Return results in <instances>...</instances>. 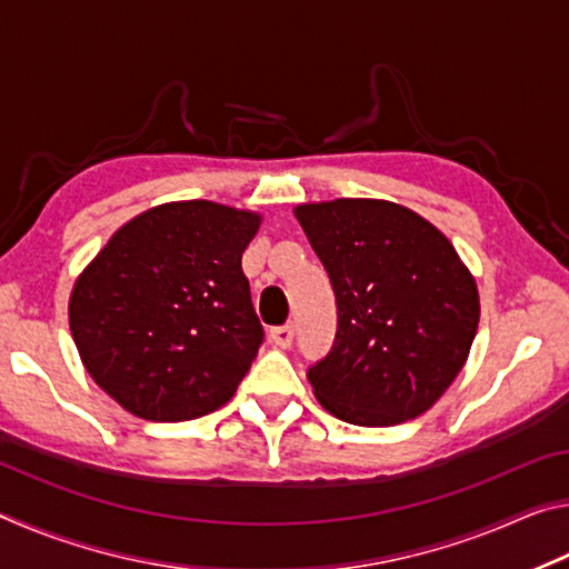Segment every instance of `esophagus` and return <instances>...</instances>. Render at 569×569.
I'll use <instances>...</instances> for the list:
<instances>
[{"instance_id":"1","label":"esophagus","mask_w":569,"mask_h":569,"mask_svg":"<svg viewBox=\"0 0 569 569\" xmlns=\"http://www.w3.org/2000/svg\"><path fill=\"white\" fill-rule=\"evenodd\" d=\"M268 339H271V343L278 346V349H288L293 341V326L291 323L276 326V329H271V333H268Z\"/></svg>"}]
</instances>
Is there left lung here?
<instances>
[{
	"mask_svg": "<svg viewBox=\"0 0 569 569\" xmlns=\"http://www.w3.org/2000/svg\"><path fill=\"white\" fill-rule=\"evenodd\" d=\"M331 276L339 329L308 369L313 397L356 427H393L439 401L467 363L479 291L451 240L391 200L293 208Z\"/></svg>",
	"mask_w": 569,
	"mask_h": 569,
	"instance_id": "left-lung-1",
	"label": "left lung"
}]
</instances>
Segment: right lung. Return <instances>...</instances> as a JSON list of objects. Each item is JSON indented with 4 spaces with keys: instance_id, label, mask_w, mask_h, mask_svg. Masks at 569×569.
Wrapping results in <instances>:
<instances>
[{
    "instance_id": "right-lung-1",
    "label": "right lung",
    "mask_w": 569,
    "mask_h": 569,
    "mask_svg": "<svg viewBox=\"0 0 569 569\" xmlns=\"http://www.w3.org/2000/svg\"><path fill=\"white\" fill-rule=\"evenodd\" d=\"M261 220L213 200L162 203L114 230L77 276V353L124 411L188 421L233 399L263 341L240 268Z\"/></svg>"
}]
</instances>
